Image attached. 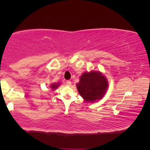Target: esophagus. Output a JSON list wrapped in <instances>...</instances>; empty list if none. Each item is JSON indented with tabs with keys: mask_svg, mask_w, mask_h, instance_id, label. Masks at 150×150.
<instances>
[{
	"mask_svg": "<svg viewBox=\"0 0 150 150\" xmlns=\"http://www.w3.org/2000/svg\"><path fill=\"white\" fill-rule=\"evenodd\" d=\"M71 84H72V83L70 81H66V84L67 86H71Z\"/></svg>",
	"mask_w": 150,
	"mask_h": 150,
	"instance_id": "34e87169",
	"label": "esophagus"
}]
</instances>
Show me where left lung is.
<instances>
[{"mask_svg": "<svg viewBox=\"0 0 150 150\" xmlns=\"http://www.w3.org/2000/svg\"><path fill=\"white\" fill-rule=\"evenodd\" d=\"M76 88L81 96L88 103H93L102 99L108 88L106 77L100 71L85 72L80 76Z\"/></svg>", "mask_w": 150, "mask_h": 150, "instance_id": "8db88e82", "label": "left lung"}]
</instances>
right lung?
I'll return each instance as SVG.
<instances>
[{
	"label": "right lung",
	"instance_id": "right-lung-1",
	"mask_svg": "<svg viewBox=\"0 0 150 150\" xmlns=\"http://www.w3.org/2000/svg\"><path fill=\"white\" fill-rule=\"evenodd\" d=\"M60 84H61V83H59V82L56 83H52V84L50 85L49 88H51L52 91H54V90H56V89L58 88V87L60 86Z\"/></svg>",
	"mask_w": 150,
	"mask_h": 150
}]
</instances>
